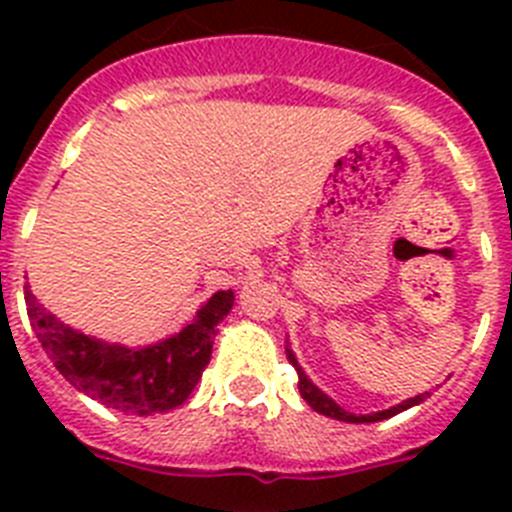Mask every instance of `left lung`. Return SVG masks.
I'll use <instances>...</instances> for the list:
<instances>
[{
  "instance_id": "left-lung-1",
  "label": "left lung",
  "mask_w": 512,
  "mask_h": 512,
  "mask_svg": "<svg viewBox=\"0 0 512 512\" xmlns=\"http://www.w3.org/2000/svg\"><path fill=\"white\" fill-rule=\"evenodd\" d=\"M287 359H289V364H292V366H295V369H297V377H300V382H297V387H300L302 400H305L307 405H310V408L315 410V413L328 415V418L343 420V423H377V420H387V418H392V415L402 413V410L413 408V405H420V402H423L425 397L431 395V392H423V395L410 397V400L400 402V405H395V408H390V410H382V413H372V415H354V413H346V410H343L341 405H338V402L330 400V397L325 395V392H320L318 387H315V384H312L310 379H307V374L302 372V366L297 364L295 354H292V351H289V348H287Z\"/></svg>"
}]
</instances>
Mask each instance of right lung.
<instances>
[{
  "label": "right lung",
  "instance_id": "obj_1",
  "mask_svg": "<svg viewBox=\"0 0 512 512\" xmlns=\"http://www.w3.org/2000/svg\"><path fill=\"white\" fill-rule=\"evenodd\" d=\"M233 300L230 289L215 292L176 336L146 348H128L63 325L25 287L27 318L58 372L92 400L133 415L166 413L192 395L210 364L217 323L228 315Z\"/></svg>",
  "mask_w": 512,
  "mask_h": 512
}]
</instances>
